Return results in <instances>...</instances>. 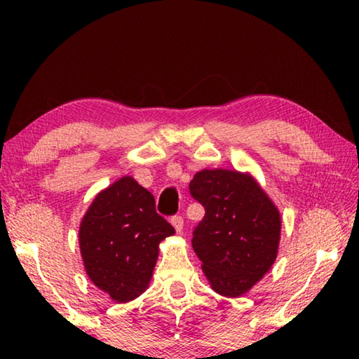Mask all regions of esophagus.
Returning a JSON list of instances; mask_svg holds the SVG:
<instances>
[{
	"label": "esophagus",
	"instance_id": "esophagus-1",
	"mask_svg": "<svg viewBox=\"0 0 359 359\" xmlns=\"http://www.w3.org/2000/svg\"><path fill=\"white\" fill-rule=\"evenodd\" d=\"M171 224H173L176 232L181 233V230H183V225H184L183 215H173V217H171Z\"/></svg>",
	"mask_w": 359,
	"mask_h": 359
}]
</instances>
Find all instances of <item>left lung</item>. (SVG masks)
I'll use <instances>...</instances> for the list:
<instances>
[{"label": "left lung", "mask_w": 359, "mask_h": 359, "mask_svg": "<svg viewBox=\"0 0 359 359\" xmlns=\"http://www.w3.org/2000/svg\"><path fill=\"white\" fill-rule=\"evenodd\" d=\"M189 193L205 210L191 242L210 286L227 297L245 294L276 259L278 209L250 176L237 171H199Z\"/></svg>", "instance_id": "1"}]
</instances>
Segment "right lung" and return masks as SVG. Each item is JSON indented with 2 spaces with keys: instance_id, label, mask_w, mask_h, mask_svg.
Returning a JSON list of instances; mask_svg holds the SVG:
<instances>
[{
  "instance_id": "1",
  "label": "right lung",
  "mask_w": 359,
  "mask_h": 359,
  "mask_svg": "<svg viewBox=\"0 0 359 359\" xmlns=\"http://www.w3.org/2000/svg\"><path fill=\"white\" fill-rule=\"evenodd\" d=\"M173 233V225L156 212L154 194L124 176L96 196L81 220L88 276L114 301H132L150 281L160 242Z\"/></svg>"
}]
</instances>
